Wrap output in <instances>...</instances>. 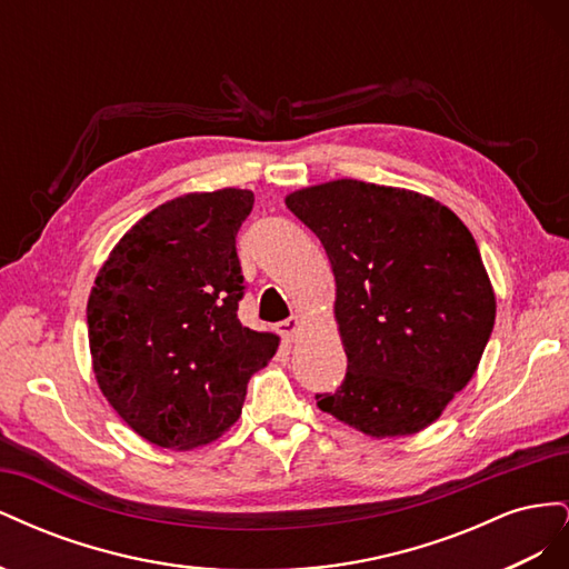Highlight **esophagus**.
Wrapping results in <instances>:
<instances>
[{
	"instance_id": "1",
	"label": "esophagus",
	"mask_w": 569,
	"mask_h": 569,
	"mask_svg": "<svg viewBox=\"0 0 569 569\" xmlns=\"http://www.w3.org/2000/svg\"><path fill=\"white\" fill-rule=\"evenodd\" d=\"M278 332H280L287 341H295V339L299 337V332H301V320H299L297 316L282 320V322L278 325Z\"/></svg>"
}]
</instances>
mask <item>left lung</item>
Listing matches in <instances>:
<instances>
[{
	"label": "left lung",
	"instance_id": "left-lung-1",
	"mask_svg": "<svg viewBox=\"0 0 569 569\" xmlns=\"http://www.w3.org/2000/svg\"><path fill=\"white\" fill-rule=\"evenodd\" d=\"M287 209L332 263L347 377L318 408L385 439L432 425L472 380L496 297L462 220L410 189L332 180L291 192Z\"/></svg>",
	"mask_w": 569,
	"mask_h": 569
}]
</instances>
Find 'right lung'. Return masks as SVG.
I'll return each instance as SVG.
<instances>
[{"label":"right lung","instance_id":"obj_1","mask_svg":"<svg viewBox=\"0 0 569 569\" xmlns=\"http://www.w3.org/2000/svg\"><path fill=\"white\" fill-rule=\"evenodd\" d=\"M251 209L253 192L234 187L161 203L120 237L90 291L97 385L163 449H197L230 429L251 375L278 351V335L237 318L234 237Z\"/></svg>","mask_w":569,"mask_h":569}]
</instances>
